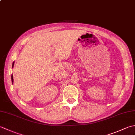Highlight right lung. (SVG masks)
<instances>
[{"label": "right lung", "mask_w": 135, "mask_h": 135, "mask_svg": "<svg viewBox=\"0 0 135 135\" xmlns=\"http://www.w3.org/2000/svg\"><path fill=\"white\" fill-rule=\"evenodd\" d=\"M14 64V62H13V65H12V68H13V66ZM11 81H12V83H13V75H11Z\"/></svg>", "instance_id": "add662e5"}]
</instances>
